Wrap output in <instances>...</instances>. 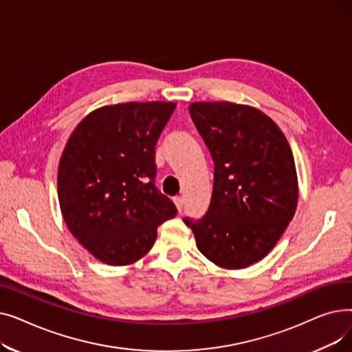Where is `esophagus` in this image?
Returning a JSON list of instances; mask_svg holds the SVG:
<instances>
[{"instance_id": "obj_1", "label": "esophagus", "mask_w": 352, "mask_h": 352, "mask_svg": "<svg viewBox=\"0 0 352 352\" xmlns=\"http://www.w3.org/2000/svg\"><path fill=\"white\" fill-rule=\"evenodd\" d=\"M174 202H175V206H177V208H178V211L181 212V211H182V206H184L182 197H175V198H174Z\"/></svg>"}]
</instances>
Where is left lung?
<instances>
[{
    "instance_id": "8db88e82",
    "label": "left lung",
    "mask_w": 352,
    "mask_h": 352,
    "mask_svg": "<svg viewBox=\"0 0 352 352\" xmlns=\"http://www.w3.org/2000/svg\"><path fill=\"white\" fill-rule=\"evenodd\" d=\"M188 109L214 161V188L207 214L184 223L211 263L245 268L275 247L297 210L292 151L280 126L254 107L221 101Z\"/></svg>"
}]
</instances>
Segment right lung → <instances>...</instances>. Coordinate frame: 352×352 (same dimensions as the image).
Wrapping results in <instances>:
<instances>
[{
	"label": "right lung",
	"instance_id": "1",
	"mask_svg": "<svg viewBox=\"0 0 352 352\" xmlns=\"http://www.w3.org/2000/svg\"><path fill=\"white\" fill-rule=\"evenodd\" d=\"M177 104L125 102L89 113L58 165V199L71 234L97 260L128 265L150 251L157 228L174 218L158 191L155 145Z\"/></svg>",
	"mask_w": 352,
	"mask_h": 352
}]
</instances>
